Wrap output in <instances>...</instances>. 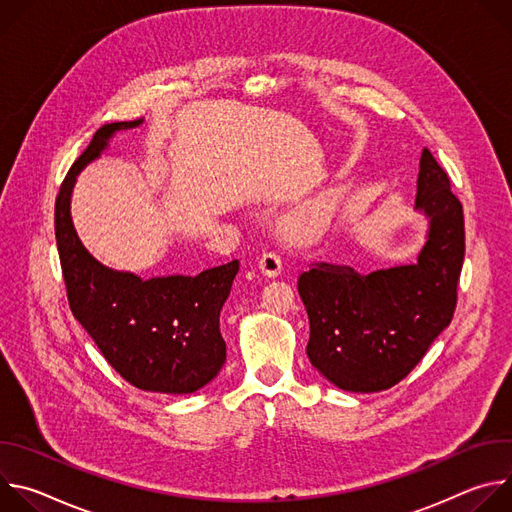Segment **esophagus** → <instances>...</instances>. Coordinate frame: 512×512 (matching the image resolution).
<instances>
[{
    "mask_svg": "<svg viewBox=\"0 0 512 512\" xmlns=\"http://www.w3.org/2000/svg\"><path fill=\"white\" fill-rule=\"evenodd\" d=\"M259 269H261V273L267 275V277H277V275L281 273V269H283V261H281V257H279L277 253L269 251V253H263V255H261V259H259Z\"/></svg>",
    "mask_w": 512,
    "mask_h": 512,
    "instance_id": "34e87169",
    "label": "esophagus"
}]
</instances>
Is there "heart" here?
<instances>
[{
    "instance_id": "1",
    "label": "heart",
    "mask_w": 512,
    "mask_h": 512,
    "mask_svg": "<svg viewBox=\"0 0 512 512\" xmlns=\"http://www.w3.org/2000/svg\"><path fill=\"white\" fill-rule=\"evenodd\" d=\"M330 214H332V202L328 198H318L291 214L287 221V229L300 241L314 239L326 227Z\"/></svg>"
}]
</instances>
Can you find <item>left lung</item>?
<instances>
[{"mask_svg": "<svg viewBox=\"0 0 512 512\" xmlns=\"http://www.w3.org/2000/svg\"><path fill=\"white\" fill-rule=\"evenodd\" d=\"M415 208L429 221L417 263L360 275L348 265L320 261L298 279L310 318L308 358L342 391L391 389L454 318L464 212L427 148L419 160Z\"/></svg>", "mask_w": 512, "mask_h": 512, "instance_id": "1", "label": "left lung"}]
</instances>
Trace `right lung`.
Instances as JSON below:
<instances>
[{
    "label": "right lung",
    "instance_id": "add662e5",
    "mask_svg": "<svg viewBox=\"0 0 512 512\" xmlns=\"http://www.w3.org/2000/svg\"><path fill=\"white\" fill-rule=\"evenodd\" d=\"M143 119L103 125L68 170L54 208V231L72 316L111 367L133 387L186 395L208 385L227 360L218 316L239 261L198 275L141 279L101 265L81 243L70 218V194L81 170L97 160L115 131Z\"/></svg>",
    "mask_w": 512,
    "mask_h": 512
}]
</instances>
